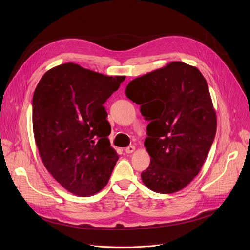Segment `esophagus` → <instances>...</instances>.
Instances as JSON below:
<instances>
[{
  "label": "esophagus",
  "mask_w": 250,
  "mask_h": 250,
  "mask_svg": "<svg viewBox=\"0 0 250 250\" xmlns=\"http://www.w3.org/2000/svg\"><path fill=\"white\" fill-rule=\"evenodd\" d=\"M135 147L134 146H128V147H126L125 149V153H127V154H130V153H133L134 151H135Z\"/></svg>",
  "instance_id": "obj_1"
}]
</instances>
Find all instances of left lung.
<instances>
[{
    "mask_svg": "<svg viewBox=\"0 0 250 250\" xmlns=\"http://www.w3.org/2000/svg\"><path fill=\"white\" fill-rule=\"evenodd\" d=\"M125 95L150 124L144 145L151 162L141 174L149 189L172 193L199 174L211 149L217 117L205 77L182 62L130 81Z\"/></svg>",
    "mask_w": 250,
    "mask_h": 250,
    "instance_id": "8db88e82",
    "label": "left lung"
}]
</instances>
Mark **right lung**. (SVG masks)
Listing matches in <instances>:
<instances>
[{
	"label": "right lung",
	"instance_id": "add662e5",
	"mask_svg": "<svg viewBox=\"0 0 250 250\" xmlns=\"http://www.w3.org/2000/svg\"><path fill=\"white\" fill-rule=\"evenodd\" d=\"M125 79L67 62L47 71L36 86L32 124L39 155L73 194L93 195L107 185L118 155L103 104Z\"/></svg>",
	"mask_w": 250,
	"mask_h": 250
}]
</instances>
